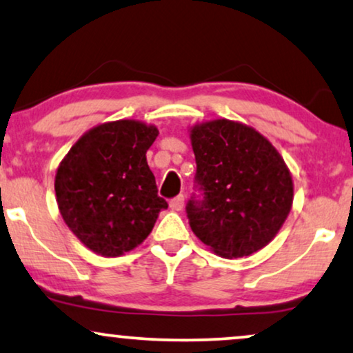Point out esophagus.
Listing matches in <instances>:
<instances>
[{
	"label": "esophagus",
	"instance_id": "esophagus-1",
	"mask_svg": "<svg viewBox=\"0 0 353 353\" xmlns=\"http://www.w3.org/2000/svg\"><path fill=\"white\" fill-rule=\"evenodd\" d=\"M183 205H185V196H183V194L176 196V198H173V199L170 201V208H172L173 210H181Z\"/></svg>",
	"mask_w": 353,
	"mask_h": 353
}]
</instances>
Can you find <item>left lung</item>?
Segmentation results:
<instances>
[{
    "mask_svg": "<svg viewBox=\"0 0 353 353\" xmlns=\"http://www.w3.org/2000/svg\"><path fill=\"white\" fill-rule=\"evenodd\" d=\"M194 190L186 203L191 230L223 258L264 248L281 230L294 201L283 159L253 128L214 120L191 130Z\"/></svg>",
    "mask_w": 353,
    "mask_h": 353,
    "instance_id": "left-lung-1",
    "label": "left lung"
}]
</instances>
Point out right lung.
<instances>
[{
    "instance_id": "right-lung-1",
    "label": "right lung",
    "mask_w": 353,
    "mask_h": 353,
    "mask_svg": "<svg viewBox=\"0 0 353 353\" xmlns=\"http://www.w3.org/2000/svg\"><path fill=\"white\" fill-rule=\"evenodd\" d=\"M159 131L134 120L85 132L59 163L54 191L63 221L87 248L120 256L141 245L168 204L145 160Z\"/></svg>"
}]
</instances>
